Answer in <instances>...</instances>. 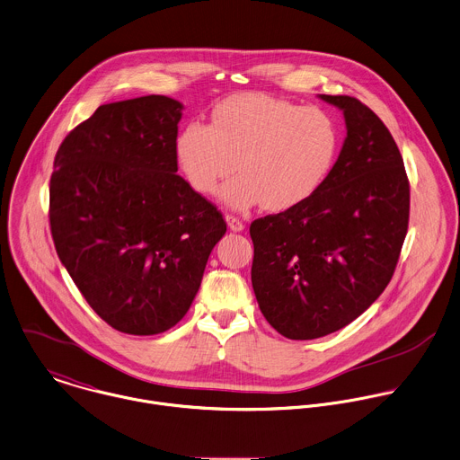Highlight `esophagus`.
<instances>
[{"label": "esophagus", "mask_w": 460, "mask_h": 460, "mask_svg": "<svg viewBox=\"0 0 460 460\" xmlns=\"http://www.w3.org/2000/svg\"><path fill=\"white\" fill-rule=\"evenodd\" d=\"M226 222H227V226H229V229L233 231V233H240V231H243V222L240 220V218H236V217H233V215H227L226 217Z\"/></svg>", "instance_id": "1"}]
</instances>
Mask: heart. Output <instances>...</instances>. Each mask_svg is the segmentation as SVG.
<instances>
[{
	"label": "heart",
	"instance_id": "heart-1",
	"mask_svg": "<svg viewBox=\"0 0 460 460\" xmlns=\"http://www.w3.org/2000/svg\"><path fill=\"white\" fill-rule=\"evenodd\" d=\"M211 119L188 123L175 154L204 195L238 168L240 175L220 190L233 209L261 202L269 211H287L303 204L324 184L339 154L337 123L319 107L249 93L224 100Z\"/></svg>",
	"mask_w": 460,
	"mask_h": 460
}]
</instances>
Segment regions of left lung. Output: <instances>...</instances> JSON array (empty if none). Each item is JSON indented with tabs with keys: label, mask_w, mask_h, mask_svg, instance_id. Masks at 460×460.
<instances>
[{
	"label": "left lung",
	"mask_w": 460,
	"mask_h": 460,
	"mask_svg": "<svg viewBox=\"0 0 460 460\" xmlns=\"http://www.w3.org/2000/svg\"><path fill=\"white\" fill-rule=\"evenodd\" d=\"M319 98L344 114L337 163L308 200L251 224L256 301L292 341L360 317L389 285L409 227V179L389 128L353 96Z\"/></svg>",
	"instance_id": "left-lung-1"
}]
</instances>
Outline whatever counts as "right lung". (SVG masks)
Masks as SVG:
<instances>
[{
	"mask_svg": "<svg viewBox=\"0 0 460 460\" xmlns=\"http://www.w3.org/2000/svg\"><path fill=\"white\" fill-rule=\"evenodd\" d=\"M182 109L161 94L100 105L55 155L49 227L58 260L121 333L175 326L227 231L220 211L177 175Z\"/></svg>",
	"mask_w": 460,
	"mask_h": 460,
	"instance_id": "obj_1",
	"label": "right lung"
}]
</instances>
